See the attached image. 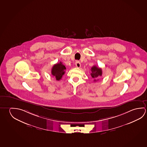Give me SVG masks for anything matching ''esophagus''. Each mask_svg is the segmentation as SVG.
Wrapping results in <instances>:
<instances>
[{
  "label": "esophagus",
  "mask_w": 147,
  "mask_h": 147,
  "mask_svg": "<svg viewBox=\"0 0 147 147\" xmlns=\"http://www.w3.org/2000/svg\"><path fill=\"white\" fill-rule=\"evenodd\" d=\"M75 65L76 66V67H81V63L79 61H76V62L75 63Z\"/></svg>",
  "instance_id": "34e87169"
}]
</instances>
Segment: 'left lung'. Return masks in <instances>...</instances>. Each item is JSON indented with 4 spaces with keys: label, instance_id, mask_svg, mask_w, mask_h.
Segmentation results:
<instances>
[{
    "label": "left lung",
    "instance_id": "left-lung-1",
    "mask_svg": "<svg viewBox=\"0 0 147 147\" xmlns=\"http://www.w3.org/2000/svg\"><path fill=\"white\" fill-rule=\"evenodd\" d=\"M91 75L92 77L94 79V82L96 81V79L99 76H101L102 75V70L101 68L97 67L96 66L94 65L93 67H91Z\"/></svg>",
    "mask_w": 147,
    "mask_h": 147
}]
</instances>
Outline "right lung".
Segmentation results:
<instances>
[{
	"label": "right lung",
	"instance_id": "add662e5",
	"mask_svg": "<svg viewBox=\"0 0 147 147\" xmlns=\"http://www.w3.org/2000/svg\"><path fill=\"white\" fill-rule=\"evenodd\" d=\"M66 69L65 65H63L62 63L60 62L53 65L51 73L53 76L55 77L56 80H59L61 79L63 75L65 73Z\"/></svg>",
	"mask_w": 147,
	"mask_h": 147
}]
</instances>
